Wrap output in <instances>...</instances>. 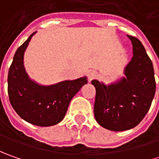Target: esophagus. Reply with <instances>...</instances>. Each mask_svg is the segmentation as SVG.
I'll return each mask as SVG.
<instances>
[{"label": "esophagus", "mask_w": 159, "mask_h": 159, "mask_svg": "<svg viewBox=\"0 0 159 159\" xmlns=\"http://www.w3.org/2000/svg\"><path fill=\"white\" fill-rule=\"evenodd\" d=\"M97 76V73H96V71L94 70H90L88 71V77H89V81H91L92 80H94L95 79Z\"/></svg>", "instance_id": "1"}]
</instances>
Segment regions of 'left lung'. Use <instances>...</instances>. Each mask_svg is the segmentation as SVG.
Listing matches in <instances>:
<instances>
[{
	"instance_id": "1",
	"label": "left lung",
	"mask_w": 159,
	"mask_h": 159,
	"mask_svg": "<svg viewBox=\"0 0 159 159\" xmlns=\"http://www.w3.org/2000/svg\"><path fill=\"white\" fill-rule=\"evenodd\" d=\"M133 45V57L124 69V77L105 84L97 80L94 114L95 120L111 131L134 128L150 110L156 92L154 69L140 40L127 35Z\"/></svg>"
}]
</instances>
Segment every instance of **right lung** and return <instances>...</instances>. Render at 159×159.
<instances>
[{"label":"right lung","mask_w":159,"mask_h":159,"mask_svg":"<svg viewBox=\"0 0 159 159\" xmlns=\"http://www.w3.org/2000/svg\"><path fill=\"white\" fill-rule=\"evenodd\" d=\"M37 32L29 36L16 51L8 75L9 102L19 117L38 126L60 123L70 100L88 83L86 76L52 85H41L32 80L24 65V56L29 42Z\"/></svg>","instance_id":"1"}]
</instances>
